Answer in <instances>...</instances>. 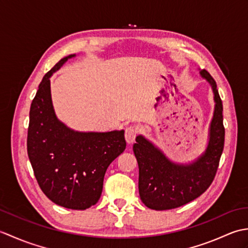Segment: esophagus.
I'll return each mask as SVG.
<instances>
[{
	"mask_svg": "<svg viewBox=\"0 0 248 248\" xmlns=\"http://www.w3.org/2000/svg\"><path fill=\"white\" fill-rule=\"evenodd\" d=\"M139 134V130L138 128L132 127V125H130L127 129H125V133H124V138L125 140H127L128 144H132L133 141L135 140V138L138 136Z\"/></svg>",
	"mask_w": 248,
	"mask_h": 248,
	"instance_id": "obj_1",
	"label": "esophagus"
}]
</instances>
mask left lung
Returning <instances> with one entry per match:
<instances>
[{
	"label": "left lung",
	"mask_w": 248,
	"mask_h": 248,
	"mask_svg": "<svg viewBox=\"0 0 248 248\" xmlns=\"http://www.w3.org/2000/svg\"><path fill=\"white\" fill-rule=\"evenodd\" d=\"M200 76L212 86L215 101L209 143L203 154L189 164H177L144 136L139 135L133 145L140 170V196L149 209L170 210L192 202L207 191L217 171L225 141L223 103L211 75L203 69Z\"/></svg>",
	"instance_id": "obj_1"
}]
</instances>
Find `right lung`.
Returning a JSON list of instances; mask_svg holds the SVG:
<instances>
[{
  "mask_svg": "<svg viewBox=\"0 0 248 248\" xmlns=\"http://www.w3.org/2000/svg\"><path fill=\"white\" fill-rule=\"evenodd\" d=\"M76 56L46 73L30 109L28 155L41 191L61 207L85 210L101 196L108 165L125 149L124 131L78 132L57 119L50 77Z\"/></svg>",
  "mask_w": 248,
  "mask_h": 248,
  "instance_id": "1",
  "label": "right lung"
}]
</instances>
